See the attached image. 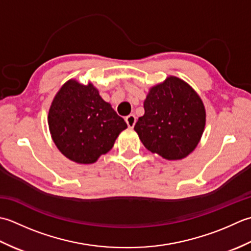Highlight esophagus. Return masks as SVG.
Instances as JSON below:
<instances>
[{
	"label": "esophagus",
	"mask_w": 251,
	"mask_h": 251,
	"mask_svg": "<svg viewBox=\"0 0 251 251\" xmlns=\"http://www.w3.org/2000/svg\"><path fill=\"white\" fill-rule=\"evenodd\" d=\"M126 122L127 126L133 127L135 125V122H136V117L134 115H132V114L129 115V116H126Z\"/></svg>",
	"instance_id": "34e87169"
}]
</instances>
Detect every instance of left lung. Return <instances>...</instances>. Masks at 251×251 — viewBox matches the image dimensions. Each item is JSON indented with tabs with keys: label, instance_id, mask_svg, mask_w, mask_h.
Segmentation results:
<instances>
[{
	"label": "left lung",
	"instance_id": "left-lung-1",
	"mask_svg": "<svg viewBox=\"0 0 251 251\" xmlns=\"http://www.w3.org/2000/svg\"><path fill=\"white\" fill-rule=\"evenodd\" d=\"M144 109L134 130L148 151L167 160H180L195 150L206 125V109L187 82L167 76L148 91Z\"/></svg>",
	"mask_w": 251,
	"mask_h": 251
}]
</instances>
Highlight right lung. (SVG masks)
<instances>
[{
	"mask_svg": "<svg viewBox=\"0 0 251 251\" xmlns=\"http://www.w3.org/2000/svg\"><path fill=\"white\" fill-rule=\"evenodd\" d=\"M49 129L56 147L65 157L81 165L94 163L108 152L127 126L89 82L70 79L50 104Z\"/></svg>",
	"mask_w": 251,
	"mask_h": 251,
	"instance_id": "obj_1",
	"label": "right lung"
}]
</instances>
